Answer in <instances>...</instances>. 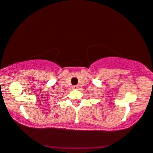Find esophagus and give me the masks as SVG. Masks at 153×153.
<instances>
[{"mask_svg": "<svg viewBox=\"0 0 153 153\" xmlns=\"http://www.w3.org/2000/svg\"><path fill=\"white\" fill-rule=\"evenodd\" d=\"M72 88H73V89H74V90H78L79 89V85H73Z\"/></svg>", "mask_w": 153, "mask_h": 153, "instance_id": "obj_1", "label": "esophagus"}]
</instances>
